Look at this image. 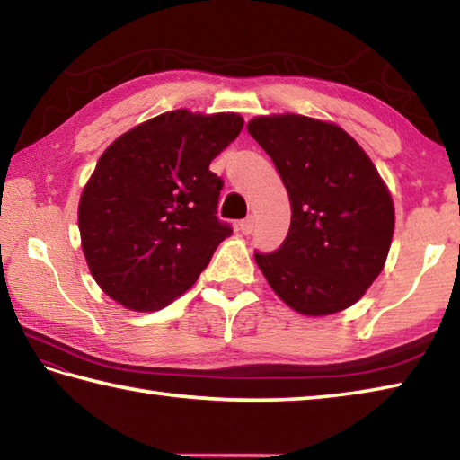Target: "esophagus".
Wrapping results in <instances>:
<instances>
[{"label": "esophagus", "instance_id": "34e87169", "mask_svg": "<svg viewBox=\"0 0 460 460\" xmlns=\"http://www.w3.org/2000/svg\"><path fill=\"white\" fill-rule=\"evenodd\" d=\"M239 229H241L243 235H251V233H253V229H255V219L249 215L247 219H243L239 223Z\"/></svg>", "mask_w": 460, "mask_h": 460}]
</instances>
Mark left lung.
<instances>
[{
    "mask_svg": "<svg viewBox=\"0 0 460 460\" xmlns=\"http://www.w3.org/2000/svg\"><path fill=\"white\" fill-rule=\"evenodd\" d=\"M283 179L291 227L273 253H255L269 285L311 317L355 305L383 271L394 207L379 171L335 123L265 115L247 125Z\"/></svg>",
    "mask_w": 460,
    "mask_h": 460,
    "instance_id": "obj_1",
    "label": "left lung"
}]
</instances>
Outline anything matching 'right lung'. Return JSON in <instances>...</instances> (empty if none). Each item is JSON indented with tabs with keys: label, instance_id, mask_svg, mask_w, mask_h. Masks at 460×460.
Listing matches in <instances>:
<instances>
[{
	"label": "right lung",
	"instance_id": "1",
	"mask_svg": "<svg viewBox=\"0 0 460 460\" xmlns=\"http://www.w3.org/2000/svg\"><path fill=\"white\" fill-rule=\"evenodd\" d=\"M237 113H161L99 157L79 199L81 247L99 287L131 311H159L191 287L229 237L223 179L209 164L237 137Z\"/></svg>",
	"mask_w": 460,
	"mask_h": 460
}]
</instances>
